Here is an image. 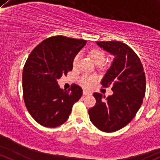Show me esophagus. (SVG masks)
<instances>
[{"label":"esophagus","instance_id":"esophagus-1","mask_svg":"<svg viewBox=\"0 0 160 160\" xmlns=\"http://www.w3.org/2000/svg\"><path fill=\"white\" fill-rule=\"evenodd\" d=\"M83 96H87V95H90V92H88V91H87V90H83Z\"/></svg>","mask_w":160,"mask_h":160}]
</instances>
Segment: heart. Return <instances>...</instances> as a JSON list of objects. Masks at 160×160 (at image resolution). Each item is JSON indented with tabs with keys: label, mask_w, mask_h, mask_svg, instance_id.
Returning <instances> with one entry per match:
<instances>
[{
	"label": "heart",
	"mask_w": 160,
	"mask_h": 160,
	"mask_svg": "<svg viewBox=\"0 0 160 160\" xmlns=\"http://www.w3.org/2000/svg\"><path fill=\"white\" fill-rule=\"evenodd\" d=\"M90 57L92 58V60L96 64H101L103 61L106 59V55H105L104 52L102 51L99 50V49H92L90 52ZM79 59H80V55L77 54L74 57V58L73 59V68H77V66L78 65ZM97 77L96 76H92V75H83L79 80V83H80V85L82 87H83L86 89H89L93 86L95 82L97 80Z\"/></svg>",
	"instance_id": "obj_1"
}]
</instances>
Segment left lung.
<instances>
[{"mask_svg": "<svg viewBox=\"0 0 160 160\" xmlns=\"http://www.w3.org/2000/svg\"><path fill=\"white\" fill-rule=\"evenodd\" d=\"M114 56L111 66L102 80V87L112 86L113 94L106 96L94 92L96 100L89 109L91 122L104 132L118 131L134 118L143 103L146 77L140 58L132 48L118 41L96 42Z\"/></svg>", "mask_w": 160, "mask_h": 160, "instance_id": "1", "label": "left lung"}]
</instances>
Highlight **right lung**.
<instances>
[{
  "instance_id": "add662e5",
  "label": "right lung",
  "mask_w": 160,
  "mask_h": 160,
  "mask_svg": "<svg viewBox=\"0 0 160 160\" xmlns=\"http://www.w3.org/2000/svg\"><path fill=\"white\" fill-rule=\"evenodd\" d=\"M83 39L57 36L38 44L28 57L22 71V92L26 107L36 122L55 128L69 118L72 107L82 96L80 86L68 91L57 80L73 69V59L83 48Z\"/></svg>"
}]
</instances>
